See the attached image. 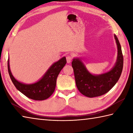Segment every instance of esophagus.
Returning <instances> with one entry per match:
<instances>
[{"label": "esophagus", "mask_w": 133, "mask_h": 133, "mask_svg": "<svg viewBox=\"0 0 133 133\" xmlns=\"http://www.w3.org/2000/svg\"><path fill=\"white\" fill-rule=\"evenodd\" d=\"M66 60H67V63H70L72 60V56L71 55H68L66 56Z\"/></svg>", "instance_id": "obj_1"}]
</instances>
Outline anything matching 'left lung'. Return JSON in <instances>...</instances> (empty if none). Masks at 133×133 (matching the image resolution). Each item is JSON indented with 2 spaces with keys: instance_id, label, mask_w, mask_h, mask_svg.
Returning <instances> with one entry per match:
<instances>
[{
  "instance_id": "obj_1",
  "label": "left lung",
  "mask_w": 133,
  "mask_h": 133,
  "mask_svg": "<svg viewBox=\"0 0 133 133\" xmlns=\"http://www.w3.org/2000/svg\"><path fill=\"white\" fill-rule=\"evenodd\" d=\"M118 47V58L115 66L105 74L93 75L86 70L78 59H74L72 67L74 70L75 83L79 91L84 96L93 98L105 94L114 87L122 71L123 57L121 46L117 36L114 35Z\"/></svg>"
}]
</instances>
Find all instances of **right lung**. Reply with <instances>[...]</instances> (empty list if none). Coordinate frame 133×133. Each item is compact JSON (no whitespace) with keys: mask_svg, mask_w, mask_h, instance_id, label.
I'll use <instances>...</instances> for the list:
<instances>
[{"mask_svg":"<svg viewBox=\"0 0 133 133\" xmlns=\"http://www.w3.org/2000/svg\"><path fill=\"white\" fill-rule=\"evenodd\" d=\"M66 58H62L50 67L40 81L31 84L22 83L14 78L10 71L8 59V71L14 86L20 92L32 99L42 101L49 98L54 92L56 79L59 72L66 64Z\"/></svg>","mask_w":133,"mask_h":133,"instance_id":"right-lung-1","label":"right lung"}]
</instances>
